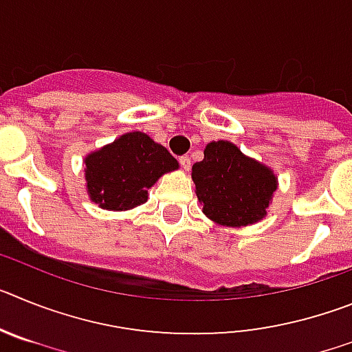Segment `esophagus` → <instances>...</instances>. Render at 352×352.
<instances>
[{
	"mask_svg": "<svg viewBox=\"0 0 352 352\" xmlns=\"http://www.w3.org/2000/svg\"><path fill=\"white\" fill-rule=\"evenodd\" d=\"M179 164H182V167L185 170L190 169V157L188 155H183V157H179Z\"/></svg>",
	"mask_w": 352,
	"mask_h": 352,
	"instance_id": "34e87169",
	"label": "esophagus"
}]
</instances>
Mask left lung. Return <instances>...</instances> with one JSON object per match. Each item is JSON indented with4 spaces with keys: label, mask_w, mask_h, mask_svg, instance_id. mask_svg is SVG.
<instances>
[{
    "label": "left lung",
    "mask_w": 352,
    "mask_h": 352,
    "mask_svg": "<svg viewBox=\"0 0 352 352\" xmlns=\"http://www.w3.org/2000/svg\"><path fill=\"white\" fill-rule=\"evenodd\" d=\"M203 211L222 226H248L266 214L276 188L275 174L245 157L232 142H210L192 167Z\"/></svg>",
    "instance_id": "obj_1"
}]
</instances>
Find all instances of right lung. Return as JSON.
Returning <instances> with one entry per match:
<instances>
[{"instance_id":"1","label":"right lung","mask_w":352,"mask_h":352,"mask_svg":"<svg viewBox=\"0 0 352 352\" xmlns=\"http://www.w3.org/2000/svg\"><path fill=\"white\" fill-rule=\"evenodd\" d=\"M178 160L142 132L121 135L86 157V182L93 203L105 210H130L146 203L148 188Z\"/></svg>"}]
</instances>
